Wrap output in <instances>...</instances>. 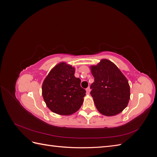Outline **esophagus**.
<instances>
[{"mask_svg": "<svg viewBox=\"0 0 157 157\" xmlns=\"http://www.w3.org/2000/svg\"><path fill=\"white\" fill-rule=\"evenodd\" d=\"M86 94H90V87H88L86 89Z\"/></svg>", "mask_w": 157, "mask_h": 157, "instance_id": "1", "label": "esophagus"}]
</instances>
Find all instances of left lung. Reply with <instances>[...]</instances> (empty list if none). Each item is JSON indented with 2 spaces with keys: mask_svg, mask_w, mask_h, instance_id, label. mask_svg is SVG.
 <instances>
[{
  "mask_svg": "<svg viewBox=\"0 0 157 157\" xmlns=\"http://www.w3.org/2000/svg\"><path fill=\"white\" fill-rule=\"evenodd\" d=\"M90 69L94 77L90 94L98 111L107 117L121 113L127 107L130 97V85L125 76L107 59L90 66Z\"/></svg>",
  "mask_w": 157,
  "mask_h": 157,
  "instance_id": "8db88e82",
  "label": "left lung"
}]
</instances>
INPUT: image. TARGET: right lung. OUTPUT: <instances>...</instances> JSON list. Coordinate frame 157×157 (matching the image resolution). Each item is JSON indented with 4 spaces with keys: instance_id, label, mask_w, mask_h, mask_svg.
<instances>
[{
    "instance_id": "add662e5",
    "label": "right lung",
    "mask_w": 157,
    "mask_h": 157,
    "mask_svg": "<svg viewBox=\"0 0 157 157\" xmlns=\"http://www.w3.org/2000/svg\"><path fill=\"white\" fill-rule=\"evenodd\" d=\"M75 67L61 62L52 68L42 86L44 100L50 110L61 115H71L82 105L86 90L75 77Z\"/></svg>"
}]
</instances>
